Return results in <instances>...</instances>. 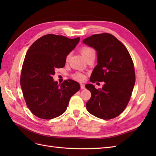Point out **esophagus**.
I'll return each instance as SVG.
<instances>
[{"label": "esophagus", "mask_w": 156, "mask_h": 156, "mask_svg": "<svg viewBox=\"0 0 156 156\" xmlns=\"http://www.w3.org/2000/svg\"><path fill=\"white\" fill-rule=\"evenodd\" d=\"M80 86H81V89H82V90L85 88V87H84V84H83L81 83V84H80Z\"/></svg>", "instance_id": "obj_1"}]
</instances>
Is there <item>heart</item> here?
<instances>
[{
    "label": "heart",
    "instance_id": "heart-1",
    "mask_svg": "<svg viewBox=\"0 0 156 156\" xmlns=\"http://www.w3.org/2000/svg\"><path fill=\"white\" fill-rule=\"evenodd\" d=\"M80 51H81L82 55L84 56L85 59L90 55L95 54V51H94V50L92 48L87 46L82 47V48L80 49ZM69 57H70V54L68 55L66 59L68 60ZM72 78L75 80H76V81H82L84 79H85V76H84V75L83 73L81 72H75L72 75Z\"/></svg>",
    "mask_w": 156,
    "mask_h": 156
}]
</instances>
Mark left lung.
Masks as SVG:
<instances>
[{
	"label": "left lung",
	"instance_id": "left-lung-1",
	"mask_svg": "<svg viewBox=\"0 0 156 156\" xmlns=\"http://www.w3.org/2000/svg\"><path fill=\"white\" fill-rule=\"evenodd\" d=\"M83 43L97 51L98 64L90 81L105 82L101 89L85 87L91 92L87 111L98 118L109 120L119 116L129 101L135 83L134 64L124 45L108 33L94 34Z\"/></svg>",
	"mask_w": 156,
	"mask_h": 156
}]
</instances>
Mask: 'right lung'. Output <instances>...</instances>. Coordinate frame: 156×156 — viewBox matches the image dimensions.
Wrapping results in <instances>:
<instances>
[{
    "instance_id": "1",
    "label": "right lung",
    "mask_w": 156,
    "mask_h": 156,
    "mask_svg": "<svg viewBox=\"0 0 156 156\" xmlns=\"http://www.w3.org/2000/svg\"><path fill=\"white\" fill-rule=\"evenodd\" d=\"M80 37L47 34L32 44L23 64L20 84L26 104L33 115L50 120L62 115L69 99L80 89L72 79L62 84L53 81L56 68H63L67 55Z\"/></svg>"
}]
</instances>
